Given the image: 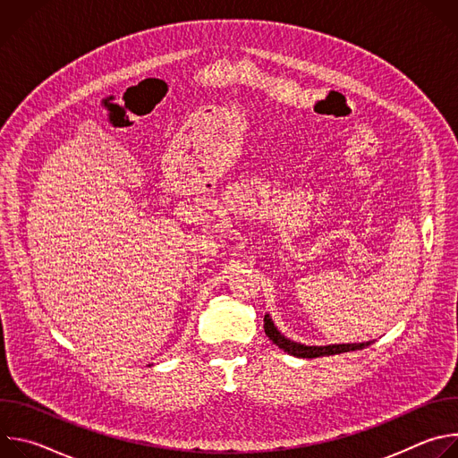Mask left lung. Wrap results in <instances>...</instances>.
I'll list each match as a JSON object with an SVG mask.
<instances>
[{
  "label": "left lung",
  "instance_id": "1",
  "mask_svg": "<svg viewBox=\"0 0 458 458\" xmlns=\"http://www.w3.org/2000/svg\"><path fill=\"white\" fill-rule=\"evenodd\" d=\"M265 332L270 337L274 344H277L281 350H284L288 355L301 357V359H317V357H326V355H339L346 352H357L364 350L373 344V341L368 343H348V344H328V346H306L301 343H295L288 337H284L277 326L274 324L270 313L265 315Z\"/></svg>",
  "mask_w": 458,
  "mask_h": 458
}]
</instances>
